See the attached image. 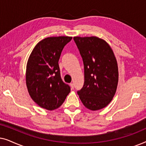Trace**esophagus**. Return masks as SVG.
I'll return each mask as SVG.
<instances>
[{
	"instance_id": "1",
	"label": "esophagus",
	"mask_w": 146,
	"mask_h": 146,
	"mask_svg": "<svg viewBox=\"0 0 146 146\" xmlns=\"http://www.w3.org/2000/svg\"><path fill=\"white\" fill-rule=\"evenodd\" d=\"M70 87H71V88L72 89V90H74V85L73 83H71L70 84Z\"/></svg>"
}]
</instances>
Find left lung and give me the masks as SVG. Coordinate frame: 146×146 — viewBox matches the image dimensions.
<instances>
[{
    "instance_id": "8db88e82",
    "label": "left lung",
    "mask_w": 146,
    "mask_h": 146,
    "mask_svg": "<svg viewBox=\"0 0 146 146\" xmlns=\"http://www.w3.org/2000/svg\"><path fill=\"white\" fill-rule=\"evenodd\" d=\"M84 66V84L77 92L84 106L98 110L110 103L116 92L118 68L111 47L96 36L74 37Z\"/></svg>"
}]
</instances>
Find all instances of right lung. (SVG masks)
<instances>
[{
  "label": "right lung",
  "instance_id": "obj_1",
  "mask_svg": "<svg viewBox=\"0 0 146 146\" xmlns=\"http://www.w3.org/2000/svg\"><path fill=\"white\" fill-rule=\"evenodd\" d=\"M70 36L48 37L40 41L30 55L26 71V83L32 99L48 110L59 108L70 92L62 81L58 60Z\"/></svg>",
  "mask_w": 146,
  "mask_h": 146
}]
</instances>
